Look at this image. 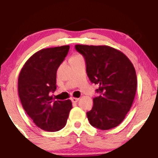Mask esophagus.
Listing matches in <instances>:
<instances>
[{
    "label": "esophagus",
    "instance_id": "1",
    "mask_svg": "<svg viewBox=\"0 0 158 158\" xmlns=\"http://www.w3.org/2000/svg\"><path fill=\"white\" fill-rule=\"evenodd\" d=\"M71 100L73 102H77L79 100V98H77V97H72Z\"/></svg>",
    "mask_w": 158,
    "mask_h": 158
}]
</instances>
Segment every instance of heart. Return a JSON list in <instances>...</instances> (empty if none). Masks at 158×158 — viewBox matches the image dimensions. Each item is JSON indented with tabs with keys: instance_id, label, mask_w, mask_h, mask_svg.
Returning a JSON list of instances; mask_svg holds the SVG:
<instances>
[{
	"instance_id": "obj_1",
	"label": "heart",
	"mask_w": 158,
	"mask_h": 158,
	"mask_svg": "<svg viewBox=\"0 0 158 158\" xmlns=\"http://www.w3.org/2000/svg\"><path fill=\"white\" fill-rule=\"evenodd\" d=\"M79 56H79V55H74V56H73L71 57V59H74V58H77V57H79Z\"/></svg>"
}]
</instances>
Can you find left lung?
<instances>
[{
    "label": "left lung",
    "instance_id": "obj_1",
    "mask_svg": "<svg viewBox=\"0 0 158 158\" xmlns=\"http://www.w3.org/2000/svg\"><path fill=\"white\" fill-rule=\"evenodd\" d=\"M85 57L90 81L99 85V96L87 117L91 126L108 130L119 126L130 110L137 90L135 67L127 56L106 45L76 44Z\"/></svg>",
    "mask_w": 158,
    "mask_h": 158
}]
</instances>
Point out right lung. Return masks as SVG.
<instances>
[{"mask_svg":"<svg viewBox=\"0 0 158 158\" xmlns=\"http://www.w3.org/2000/svg\"><path fill=\"white\" fill-rule=\"evenodd\" d=\"M69 49V45L42 49L25 62L19 73L18 91L23 109L47 131L64 128L72 108L70 99L55 101L49 94L56 89V71Z\"/></svg>","mask_w":158,"mask_h":158,"instance_id":"1","label":"right lung"}]
</instances>
